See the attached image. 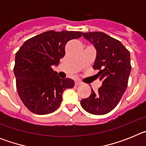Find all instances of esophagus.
<instances>
[{
  "label": "esophagus",
  "mask_w": 146,
  "mask_h": 146,
  "mask_svg": "<svg viewBox=\"0 0 146 146\" xmlns=\"http://www.w3.org/2000/svg\"><path fill=\"white\" fill-rule=\"evenodd\" d=\"M82 84L80 82H79V81H75V86H80V85Z\"/></svg>",
  "instance_id": "esophagus-1"
}]
</instances>
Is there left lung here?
I'll use <instances>...</instances> for the list:
<instances>
[{
    "label": "left lung",
    "mask_w": 146,
    "mask_h": 146,
    "mask_svg": "<svg viewBox=\"0 0 146 146\" xmlns=\"http://www.w3.org/2000/svg\"><path fill=\"white\" fill-rule=\"evenodd\" d=\"M82 36L96 48L93 68L99 70L96 75L102 85L97 92L92 89L90 96L81 100V106L91 114H107L117 106L128 86L130 52L120 41L103 32L83 33Z\"/></svg>",
    "instance_id": "8db88e82"
}]
</instances>
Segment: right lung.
<instances>
[{
    "label": "right lung",
    "instance_id": "right-lung-1",
    "mask_svg": "<svg viewBox=\"0 0 146 146\" xmlns=\"http://www.w3.org/2000/svg\"><path fill=\"white\" fill-rule=\"evenodd\" d=\"M82 34L49 31L25 41L17 52L14 67L17 91L30 111L38 115L52 113L60 106L64 90L74 87L73 80L60 78L52 66L58 65L65 55L67 42Z\"/></svg>",
    "mask_w": 146,
    "mask_h": 146
}]
</instances>
